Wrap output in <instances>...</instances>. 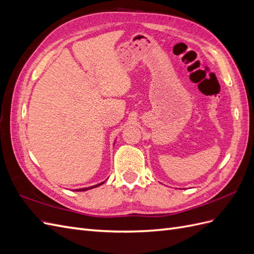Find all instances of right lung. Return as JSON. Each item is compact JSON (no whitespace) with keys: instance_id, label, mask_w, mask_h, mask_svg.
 Returning <instances> with one entry per match:
<instances>
[{"instance_id":"right-lung-1","label":"right lung","mask_w":254,"mask_h":254,"mask_svg":"<svg viewBox=\"0 0 254 254\" xmlns=\"http://www.w3.org/2000/svg\"><path fill=\"white\" fill-rule=\"evenodd\" d=\"M105 181L98 183V184H95V186H92V187H89V188H82V189H76V190H73L75 191H83V190H91V189H94V188H97L99 186H102V184H104Z\"/></svg>"}]
</instances>
